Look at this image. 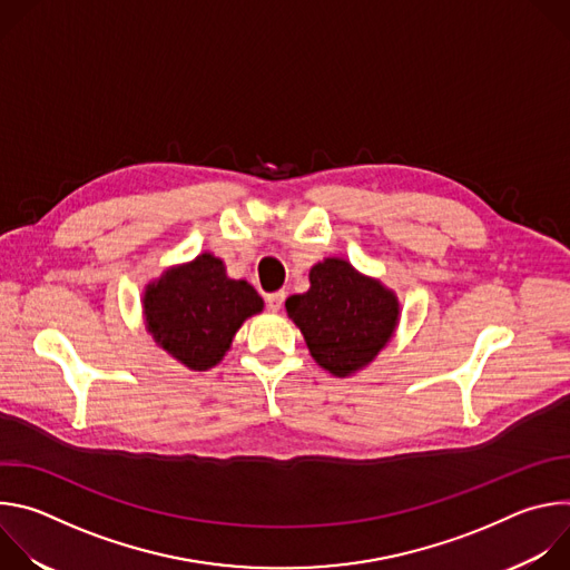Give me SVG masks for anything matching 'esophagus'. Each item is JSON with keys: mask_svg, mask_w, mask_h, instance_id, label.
<instances>
[{"mask_svg": "<svg viewBox=\"0 0 570 570\" xmlns=\"http://www.w3.org/2000/svg\"><path fill=\"white\" fill-rule=\"evenodd\" d=\"M284 299H286V293H284V291H277V293L266 295V304H268V308L275 311V313L284 306Z\"/></svg>", "mask_w": 570, "mask_h": 570, "instance_id": "esophagus-1", "label": "esophagus"}]
</instances>
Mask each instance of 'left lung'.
I'll list each match as a JSON object with an SVG mask.
<instances>
[{"label":"left lung","mask_w":570,"mask_h":570,"mask_svg":"<svg viewBox=\"0 0 570 570\" xmlns=\"http://www.w3.org/2000/svg\"><path fill=\"white\" fill-rule=\"evenodd\" d=\"M311 288L286 299L315 363L334 376L370 365L390 343L399 299L379 279L361 275L345 259H324L308 273Z\"/></svg>","instance_id":"8db88e82"}]
</instances>
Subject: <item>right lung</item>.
I'll list each match as a JSON object with an SVG mask.
<instances>
[{
    "label": "right lung",
    "mask_w": 570,
    "mask_h": 570,
    "mask_svg": "<svg viewBox=\"0 0 570 570\" xmlns=\"http://www.w3.org/2000/svg\"><path fill=\"white\" fill-rule=\"evenodd\" d=\"M264 299L246 279H229L212 253L174 266L144 291V317L153 341L189 370H209Z\"/></svg>",
    "instance_id": "1"
}]
</instances>
